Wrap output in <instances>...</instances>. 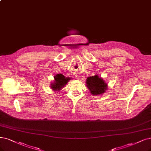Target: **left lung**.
<instances>
[{
	"mask_svg": "<svg viewBox=\"0 0 151 151\" xmlns=\"http://www.w3.org/2000/svg\"><path fill=\"white\" fill-rule=\"evenodd\" d=\"M86 83V87L93 96L100 95L108 90V84L98 75L88 77Z\"/></svg>",
	"mask_w": 151,
	"mask_h": 151,
	"instance_id": "obj_1",
	"label": "left lung"
}]
</instances>
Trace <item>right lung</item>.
I'll return each instance as SVG.
<instances>
[{"instance_id":"add662e5","label":"right lung","mask_w":151,"mask_h":151,"mask_svg":"<svg viewBox=\"0 0 151 151\" xmlns=\"http://www.w3.org/2000/svg\"><path fill=\"white\" fill-rule=\"evenodd\" d=\"M54 81L51 83V89L54 91H59L63 88L69 81V78L65 77L62 74L54 76Z\"/></svg>"}]
</instances>
